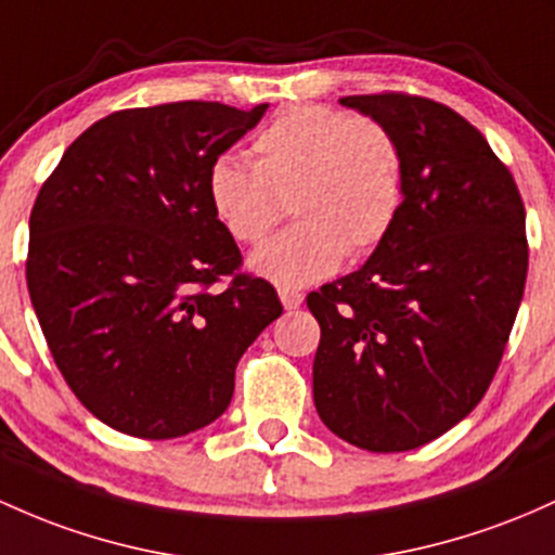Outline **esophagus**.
<instances>
[{"instance_id":"34e87169","label":"esophagus","mask_w":555,"mask_h":555,"mask_svg":"<svg viewBox=\"0 0 555 555\" xmlns=\"http://www.w3.org/2000/svg\"><path fill=\"white\" fill-rule=\"evenodd\" d=\"M279 297H282V306L287 310H295L302 306V292L297 289H279Z\"/></svg>"}]
</instances>
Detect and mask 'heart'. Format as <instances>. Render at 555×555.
Here are the masks:
<instances>
[{
  "label": "heart",
  "mask_w": 555,
  "mask_h": 555,
  "mask_svg": "<svg viewBox=\"0 0 555 555\" xmlns=\"http://www.w3.org/2000/svg\"><path fill=\"white\" fill-rule=\"evenodd\" d=\"M208 203L240 245H260L287 212L297 218L253 255L255 273L284 289L306 287L387 240L405 199V150L374 115L292 105L253 139V163L218 155Z\"/></svg>",
  "instance_id": "obj_1"
}]
</instances>
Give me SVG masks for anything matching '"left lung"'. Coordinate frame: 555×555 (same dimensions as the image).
<instances>
[{"label": "left lung", "mask_w": 555, "mask_h": 555, "mask_svg": "<svg viewBox=\"0 0 555 555\" xmlns=\"http://www.w3.org/2000/svg\"><path fill=\"white\" fill-rule=\"evenodd\" d=\"M405 150L398 223L361 271L308 295L321 326V422L371 453L422 448L477 408L527 282L525 203L501 157L442 102L405 91L343 96Z\"/></svg>", "instance_id": "8db88e82"}]
</instances>
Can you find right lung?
<instances>
[{
  "label": "right lung",
  "instance_id": "1",
  "mask_svg": "<svg viewBox=\"0 0 555 555\" xmlns=\"http://www.w3.org/2000/svg\"><path fill=\"white\" fill-rule=\"evenodd\" d=\"M266 107L109 113L36 194L30 302L73 395L124 435L170 440L216 422L240 358L282 315L276 289L242 271L205 189L210 163Z\"/></svg>",
  "mask_w": 555,
  "mask_h": 555
}]
</instances>
